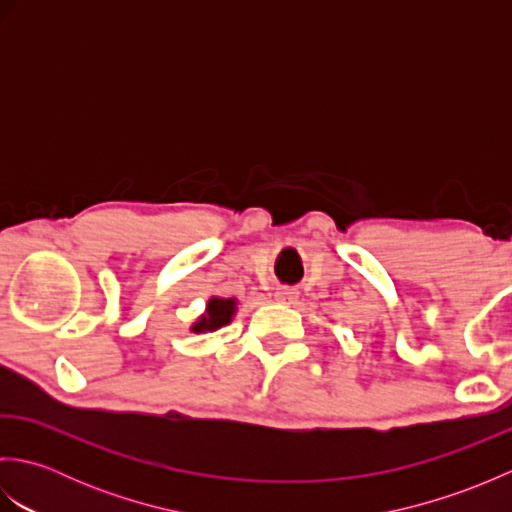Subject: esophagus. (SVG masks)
<instances>
[{
	"instance_id": "obj_1",
	"label": "esophagus",
	"mask_w": 512,
	"mask_h": 512,
	"mask_svg": "<svg viewBox=\"0 0 512 512\" xmlns=\"http://www.w3.org/2000/svg\"><path fill=\"white\" fill-rule=\"evenodd\" d=\"M297 297H299V290H297V288L281 286V288H277V292H275V299H277L279 303H286V306H290V303H295Z\"/></svg>"
}]
</instances>
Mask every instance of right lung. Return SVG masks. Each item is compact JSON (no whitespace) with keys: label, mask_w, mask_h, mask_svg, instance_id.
I'll list each match as a JSON object with an SVG mask.
<instances>
[{"label":"right lung","mask_w":512,"mask_h":512,"mask_svg":"<svg viewBox=\"0 0 512 512\" xmlns=\"http://www.w3.org/2000/svg\"><path fill=\"white\" fill-rule=\"evenodd\" d=\"M237 303L235 299H220V297H211L209 303H206V312L202 317L191 325V332H213L220 330L222 325L231 323L233 314H235Z\"/></svg>","instance_id":"obj_1"}]
</instances>
